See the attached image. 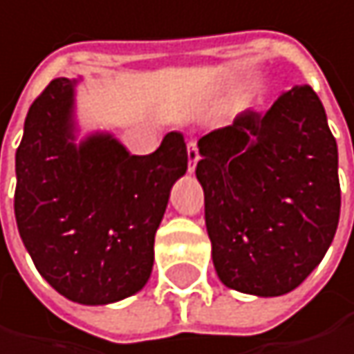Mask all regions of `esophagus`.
<instances>
[{
    "mask_svg": "<svg viewBox=\"0 0 354 354\" xmlns=\"http://www.w3.org/2000/svg\"><path fill=\"white\" fill-rule=\"evenodd\" d=\"M198 160H200L198 144H196V142H187V169H189V173H194V171H196Z\"/></svg>",
    "mask_w": 354,
    "mask_h": 354,
    "instance_id": "34e87169",
    "label": "esophagus"
}]
</instances>
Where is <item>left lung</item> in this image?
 Masks as SVG:
<instances>
[{
  "instance_id": "1",
  "label": "left lung",
  "mask_w": 354,
  "mask_h": 354,
  "mask_svg": "<svg viewBox=\"0 0 354 354\" xmlns=\"http://www.w3.org/2000/svg\"><path fill=\"white\" fill-rule=\"evenodd\" d=\"M212 263L227 288L281 296L326 257L340 218L338 146L308 85L198 142Z\"/></svg>"
}]
</instances>
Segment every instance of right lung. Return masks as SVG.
Masks as SVG:
<instances>
[{"instance_id": "1", "label": "right lung", "mask_w": 354, "mask_h": 354, "mask_svg": "<svg viewBox=\"0 0 354 354\" xmlns=\"http://www.w3.org/2000/svg\"><path fill=\"white\" fill-rule=\"evenodd\" d=\"M75 85L54 79L28 108L14 212L43 279L73 302L110 304L150 279L154 236L187 171V148L177 131L148 156L129 154L110 133L77 144Z\"/></svg>"}]
</instances>
